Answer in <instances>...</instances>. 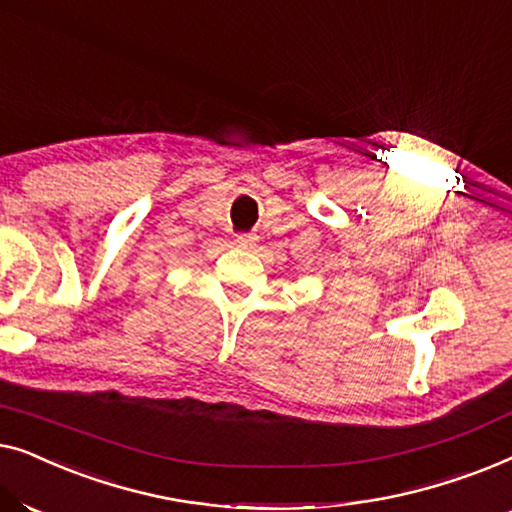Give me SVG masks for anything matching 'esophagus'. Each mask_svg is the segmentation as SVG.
Listing matches in <instances>:
<instances>
[{"mask_svg":"<svg viewBox=\"0 0 512 512\" xmlns=\"http://www.w3.org/2000/svg\"><path fill=\"white\" fill-rule=\"evenodd\" d=\"M258 242L256 235H237L235 237V247L237 249H254Z\"/></svg>","mask_w":512,"mask_h":512,"instance_id":"esophagus-1","label":"esophagus"}]
</instances>
